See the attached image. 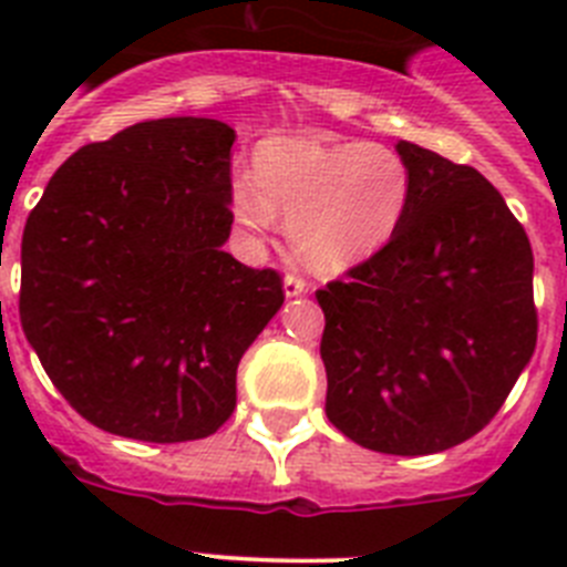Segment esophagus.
<instances>
[{"label": "esophagus", "instance_id": "obj_1", "mask_svg": "<svg viewBox=\"0 0 567 567\" xmlns=\"http://www.w3.org/2000/svg\"><path fill=\"white\" fill-rule=\"evenodd\" d=\"M303 292H307V284H303V280L295 278V275H287V278H284V295H287V298H298V295Z\"/></svg>", "mask_w": 567, "mask_h": 567}]
</instances>
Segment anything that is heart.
<instances>
[{
	"mask_svg": "<svg viewBox=\"0 0 567 567\" xmlns=\"http://www.w3.org/2000/svg\"><path fill=\"white\" fill-rule=\"evenodd\" d=\"M412 195L409 167L380 144L269 138L255 150V184L238 178L229 207L238 229L264 244L287 215L292 247L318 272L372 258L403 221Z\"/></svg>",
	"mask_w": 567,
	"mask_h": 567,
	"instance_id": "obj_1",
	"label": "heart"
}]
</instances>
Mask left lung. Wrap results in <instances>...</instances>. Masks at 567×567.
Listing matches in <instances>:
<instances>
[{
    "label": "left lung",
    "instance_id": "obj_1",
    "mask_svg": "<svg viewBox=\"0 0 567 567\" xmlns=\"http://www.w3.org/2000/svg\"><path fill=\"white\" fill-rule=\"evenodd\" d=\"M398 233L318 292L327 417L380 454H437L499 412L537 346L534 252L474 167L400 142Z\"/></svg>",
    "mask_w": 567,
    "mask_h": 567
}]
</instances>
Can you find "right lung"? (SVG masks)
Returning a JSON list of instances; mask_svg holds the SVG:
<instances>
[{
  "mask_svg": "<svg viewBox=\"0 0 567 567\" xmlns=\"http://www.w3.org/2000/svg\"><path fill=\"white\" fill-rule=\"evenodd\" d=\"M235 130L155 118L76 150L22 235L19 318L62 398L110 434L187 443L235 409V372L284 303L224 244Z\"/></svg>",
  "mask_w": 567,
  "mask_h": 567,
  "instance_id": "add662e5",
  "label": "right lung"
}]
</instances>
